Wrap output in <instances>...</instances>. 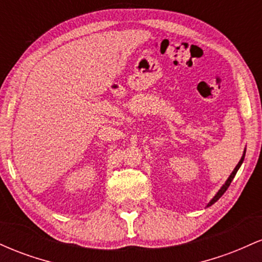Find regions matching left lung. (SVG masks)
<instances>
[{
    "label": "left lung",
    "instance_id": "left-lung-1",
    "mask_svg": "<svg viewBox=\"0 0 262 262\" xmlns=\"http://www.w3.org/2000/svg\"><path fill=\"white\" fill-rule=\"evenodd\" d=\"M244 158H245V152H244V155H243L242 160H240V161H239V164H237V165H236V166H235V169H234V171H233V172H231V175L229 176V179H228V180H227V182H225V183H224V185H223V187H222L221 189H219V191H218V193H217V194H215V196H214V197H213V200H212V201H210V202L208 203V207H209V206H212V204H213V203H215V202H217V201L219 200V198H221L222 196H223V194H224V192H225V191H227V189H228V187H229V186H230V183H231V181H233L234 176H235V175H236V172H237V170H239V167H240V166H242L243 161H244Z\"/></svg>",
    "mask_w": 262,
    "mask_h": 262
}]
</instances>
